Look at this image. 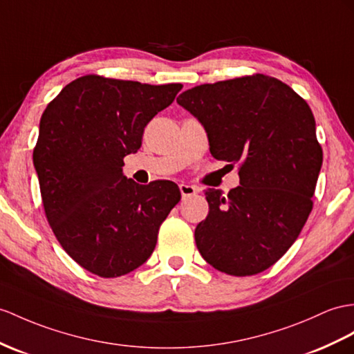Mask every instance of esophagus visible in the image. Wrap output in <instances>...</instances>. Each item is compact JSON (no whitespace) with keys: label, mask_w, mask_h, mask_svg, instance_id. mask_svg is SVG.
I'll list each match as a JSON object with an SVG mask.
<instances>
[{"label":"esophagus","mask_w":354,"mask_h":354,"mask_svg":"<svg viewBox=\"0 0 354 354\" xmlns=\"http://www.w3.org/2000/svg\"><path fill=\"white\" fill-rule=\"evenodd\" d=\"M180 192H182V198H183V200H186V198L198 194V187H195V186H192V185L182 183V185H180Z\"/></svg>","instance_id":"1"}]
</instances>
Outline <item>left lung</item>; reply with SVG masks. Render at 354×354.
Instances as JSON below:
<instances>
[{
    "mask_svg": "<svg viewBox=\"0 0 354 354\" xmlns=\"http://www.w3.org/2000/svg\"><path fill=\"white\" fill-rule=\"evenodd\" d=\"M203 123L210 153L239 163L240 186L227 196L209 189V214L195 228L204 260L232 277L277 263L313 210L323 163L315 120L287 84L255 73L203 84L177 97Z\"/></svg>",
    "mask_w": 354,
    "mask_h": 354,
    "instance_id": "1",
    "label": "left lung"
}]
</instances>
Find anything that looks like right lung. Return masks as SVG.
<instances>
[{
	"mask_svg": "<svg viewBox=\"0 0 354 354\" xmlns=\"http://www.w3.org/2000/svg\"><path fill=\"white\" fill-rule=\"evenodd\" d=\"M182 88L85 75L43 111L32 160L46 219L64 251L100 278L147 261L182 198L169 180L142 186L122 169L144 127Z\"/></svg>",
	"mask_w": 354,
	"mask_h": 354,
	"instance_id": "add662e5",
	"label": "right lung"
}]
</instances>
